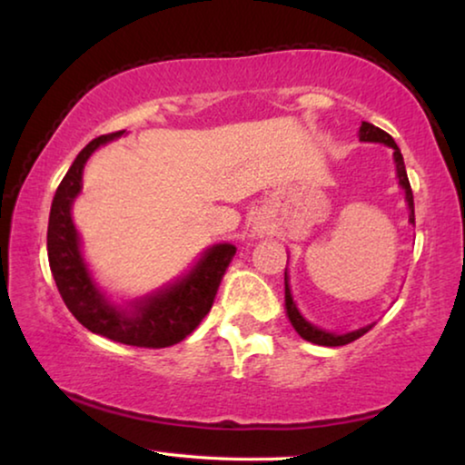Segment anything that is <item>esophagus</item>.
Returning <instances> with one entry per match:
<instances>
[{"mask_svg": "<svg viewBox=\"0 0 465 465\" xmlns=\"http://www.w3.org/2000/svg\"><path fill=\"white\" fill-rule=\"evenodd\" d=\"M252 228H253V232L258 234V237H264V234H266V224H264V222L256 220V222H253V224H252Z\"/></svg>", "mask_w": 465, "mask_h": 465, "instance_id": "esophagus-1", "label": "esophagus"}]
</instances>
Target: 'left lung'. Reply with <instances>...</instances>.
Segmentation results:
<instances>
[{"instance_id":"obj_1","label":"left lung","mask_w":465,"mask_h":465,"mask_svg":"<svg viewBox=\"0 0 465 465\" xmlns=\"http://www.w3.org/2000/svg\"><path fill=\"white\" fill-rule=\"evenodd\" d=\"M360 142H377V143H385L390 145L393 150V163H396V175H398V183L402 186L404 190V196H406V203H409V222L411 224H415V203H412V190H411V182H409V175H406V167H404V158H402V152L393 142L390 133H385L383 129H379V126H374L371 123H361L360 126ZM285 311H288V317L292 322V326L298 334L302 336L304 341L309 342H315V345H323V347H341V345H349V342L358 341L360 336H364L368 330L372 328L366 326V328H360V330H353V332H347V334H334V332H326V330L313 326V323L304 320L301 315V311H298L294 298H292V292H290V285H288V272H285Z\"/></svg>"}]
</instances>
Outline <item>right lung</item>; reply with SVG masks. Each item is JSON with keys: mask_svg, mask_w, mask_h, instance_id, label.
<instances>
[{"mask_svg": "<svg viewBox=\"0 0 465 465\" xmlns=\"http://www.w3.org/2000/svg\"><path fill=\"white\" fill-rule=\"evenodd\" d=\"M124 131L93 139L75 156L72 167L56 188L48 218V262L59 294L72 315L91 332L133 347L161 349L186 339L199 326L218 294L220 282L237 247L220 243L205 250L186 275L154 294L137 298L120 307L97 288L82 258L80 237L72 220L74 199L82 190V171L99 145L123 135Z\"/></svg>", "mask_w": 465, "mask_h": 465, "instance_id": "right-lung-1", "label": "right lung"}]
</instances>
